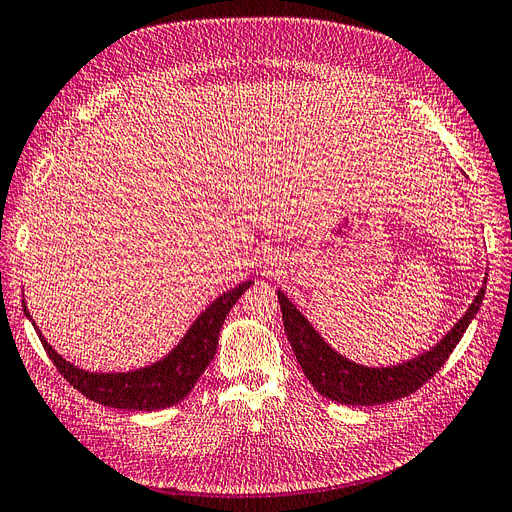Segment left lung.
I'll return each instance as SVG.
<instances>
[{"instance_id": "1", "label": "left lung", "mask_w": 512, "mask_h": 512, "mask_svg": "<svg viewBox=\"0 0 512 512\" xmlns=\"http://www.w3.org/2000/svg\"><path fill=\"white\" fill-rule=\"evenodd\" d=\"M277 299H280L284 331L288 335L292 352L297 356L305 378L314 384V389L322 397L337 401V404L380 406L386 404V401L408 397L436 376V371L451 356L459 339L466 333L468 324L480 309V303L485 299V286L478 290L468 312L444 335L440 344L416 356V359L395 367H365L344 359L342 354H337L324 342L282 290H277Z\"/></svg>"}]
</instances>
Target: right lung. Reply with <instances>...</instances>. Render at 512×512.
<instances>
[{
  "label": "right lung",
  "mask_w": 512,
  "mask_h": 512,
  "mask_svg": "<svg viewBox=\"0 0 512 512\" xmlns=\"http://www.w3.org/2000/svg\"><path fill=\"white\" fill-rule=\"evenodd\" d=\"M252 284V280H247L237 288L224 292L222 297L215 299L205 312L196 318L190 331L185 333V337L173 352L164 356L158 363L136 371H128V374H91V371H83L68 363L66 359H61V356L46 344V339L40 331L38 337L59 374L87 399L98 401V404L108 408L141 412L162 410L179 404V401L194 389L196 380L203 376V371L213 361L215 350H218L220 329L230 312V307L239 301L241 294ZM25 316H29L27 309Z\"/></svg>",
  "instance_id": "add662e5"
}]
</instances>
